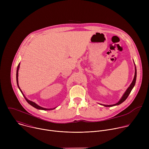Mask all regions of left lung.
<instances>
[{
	"label": "left lung",
	"instance_id": "obj_1",
	"mask_svg": "<svg viewBox=\"0 0 149 149\" xmlns=\"http://www.w3.org/2000/svg\"><path fill=\"white\" fill-rule=\"evenodd\" d=\"M134 65H135V73H134V78H133V80L132 81V82L131 83V84L130 85V86L128 87V88H127L126 90V91H125V93H124V94L123 95V96L121 97V98H120V100L116 104H111V105H105V104H100V105H103L104 106V107H113V106H115V105H118L120 104H121L122 102H123L128 97V96L129 95L130 93H131L132 89L133 88V87H134L135 86V84H136V77H137V70H136V65L134 63Z\"/></svg>",
	"mask_w": 149,
	"mask_h": 149
}]
</instances>
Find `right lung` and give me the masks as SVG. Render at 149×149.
<instances>
[{"label": "right lung", "instance_id": "add662e5", "mask_svg": "<svg viewBox=\"0 0 149 149\" xmlns=\"http://www.w3.org/2000/svg\"><path fill=\"white\" fill-rule=\"evenodd\" d=\"M19 67H20V63H19V65H17V70H16V82H17V87H18V88H19V90L20 91V92L22 93V95H24V98H25V100H26V101L31 105H32V107H35V109H38V110H54V109H56V107L55 108H53V109H45V108H44V107H40V106H39V105H38L37 104H36L35 102H33V101H30V100H29L25 96V95L24 94V93H23V92H22V91L21 90V89L20 88V87H19V83H18V71H19Z\"/></svg>", "mask_w": 149, "mask_h": 149}]
</instances>
